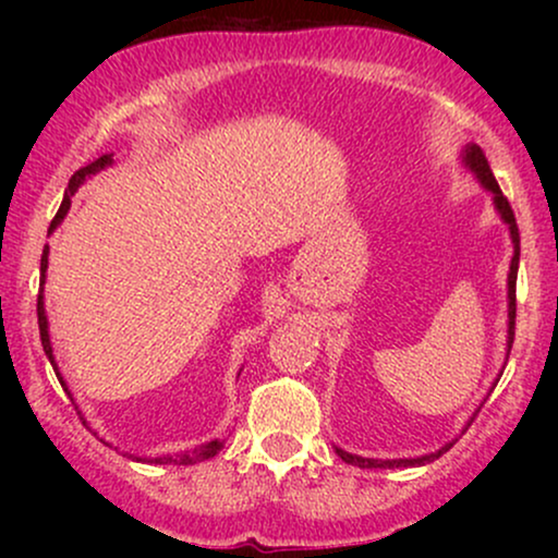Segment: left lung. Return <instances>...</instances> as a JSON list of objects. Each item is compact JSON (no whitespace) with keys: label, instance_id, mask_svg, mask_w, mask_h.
<instances>
[{"label":"left lung","instance_id":"1","mask_svg":"<svg viewBox=\"0 0 558 558\" xmlns=\"http://www.w3.org/2000/svg\"><path fill=\"white\" fill-rule=\"evenodd\" d=\"M462 168L470 170L472 175L477 178V183L483 185L485 191L493 196V207H496L498 217L504 220V226L509 228V239H511V246H514V257H511V265H509V278H506V301H509V325H506V360H509V351H511V343H514V317H517V270H520V230H517V220H514V213H511L509 202H506V196L501 194V189H498L496 178H493L490 172V165L488 159H485L483 151H480V146L475 144H466L462 149ZM498 383V380H496ZM483 407V403H480ZM480 412V409H477ZM475 412V414H477ZM475 414H472L470 422L464 425L466 427L472 425V420H475ZM462 430V433H464ZM457 440H448L446 446H440L438 451L433 453H425V457H414V459H364V457H356V453H349L343 451V448L336 446V453L343 459L345 464H354V466H362V470H399V466H422V464H430L433 459H438L440 453H446L448 448H451Z\"/></svg>","mask_w":558,"mask_h":558}]
</instances>
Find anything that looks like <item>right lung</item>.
Instances as JSON below:
<instances>
[{
	"label": "right lung",
	"mask_w": 558,
	"mask_h": 558,
	"mask_svg": "<svg viewBox=\"0 0 558 558\" xmlns=\"http://www.w3.org/2000/svg\"><path fill=\"white\" fill-rule=\"evenodd\" d=\"M112 155H101L99 159H94V162H88L86 168H81L78 172H75L73 178H70V183H68V191H65V198H62V204H60V213L54 215V220H52V226H49V233H52V230H57V226H60L62 220H65V215H68V209H70V196L75 194V191L81 189L83 185V181H86V178H92V175H96V172L99 170H105V168H112ZM47 267H49V246H44V254H41V286L47 283ZM36 312H38V332H41V345H44V354H47V360L52 362V367H54V373H57V377H60V383H62V388L68 390V386H65V380H62V375H60V369H57V362H54V349H52V338H49V319H47V310H44V288H41V293H38V304H36ZM68 396H73L68 390ZM81 414V412H78ZM83 420V417H81ZM83 425H86V420H83ZM226 446V440H207V444H202V446H196L194 451H183V453H178V457H170V453H165V457H149L146 459V462H155V464H196V462H204V459H213L217 451H220V448ZM138 462H141V457H136Z\"/></svg>",
	"instance_id": "obj_1"
}]
</instances>
